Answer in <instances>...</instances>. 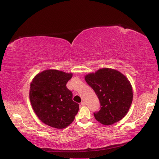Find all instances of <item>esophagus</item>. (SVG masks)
<instances>
[{
  "instance_id": "esophagus-1",
  "label": "esophagus",
  "mask_w": 159,
  "mask_h": 159,
  "mask_svg": "<svg viewBox=\"0 0 159 159\" xmlns=\"http://www.w3.org/2000/svg\"><path fill=\"white\" fill-rule=\"evenodd\" d=\"M80 104H81L82 106H85L86 105V103H85V102H84V101H83V102L80 103Z\"/></svg>"
}]
</instances>
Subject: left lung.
<instances>
[{"label": "left lung", "instance_id": "8db88e82", "mask_svg": "<svg viewBox=\"0 0 159 159\" xmlns=\"http://www.w3.org/2000/svg\"><path fill=\"white\" fill-rule=\"evenodd\" d=\"M87 83L96 92L100 110L94 113L100 123L111 125L121 120L127 114L133 98L129 80L119 71L111 68L97 70L85 76Z\"/></svg>", "mask_w": 159, "mask_h": 159}]
</instances>
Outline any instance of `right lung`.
I'll return each mask as SVG.
<instances>
[{"label":"right lung","mask_w":159,"mask_h":159,"mask_svg":"<svg viewBox=\"0 0 159 159\" xmlns=\"http://www.w3.org/2000/svg\"><path fill=\"white\" fill-rule=\"evenodd\" d=\"M72 73L46 70L33 78L29 98L33 111L43 123L61 129L74 121L79 104L72 100V92L67 88Z\"/></svg>","instance_id":"right-lung-1"}]
</instances>
